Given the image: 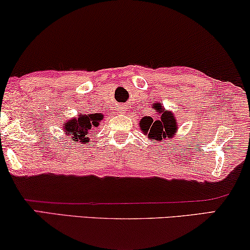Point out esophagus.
Masks as SVG:
<instances>
[{
	"instance_id": "34e87169",
	"label": "esophagus",
	"mask_w": 250,
	"mask_h": 250,
	"mask_svg": "<svg viewBox=\"0 0 250 250\" xmlns=\"http://www.w3.org/2000/svg\"><path fill=\"white\" fill-rule=\"evenodd\" d=\"M119 111H122V112H125V111H126V107H123V105H122L121 109H119Z\"/></svg>"
}]
</instances>
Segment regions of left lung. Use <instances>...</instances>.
<instances>
[{"instance_id": "left-lung-1", "label": "left lung", "mask_w": 250, "mask_h": 250, "mask_svg": "<svg viewBox=\"0 0 250 250\" xmlns=\"http://www.w3.org/2000/svg\"><path fill=\"white\" fill-rule=\"evenodd\" d=\"M153 110H156L159 117L153 119L149 116L143 117L140 121V128L148 138L152 141H165L170 140L172 136L177 132V121L173 112L166 110L159 102L152 105Z\"/></svg>"}]
</instances>
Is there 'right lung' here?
<instances>
[{
	"label": "right lung",
	"instance_id": "right-lung-1",
	"mask_svg": "<svg viewBox=\"0 0 250 250\" xmlns=\"http://www.w3.org/2000/svg\"><path fill=\"white\" fill-rule=\"evenodd\" d=\"M101 119V114H80L76 118L63 123V132L76 142L87 145L90 142V136L87 135L92 133L94 127H98Z\"/></svg>",
	"mask_w": 250,
	"mask_h": 250
}]
</instances>
